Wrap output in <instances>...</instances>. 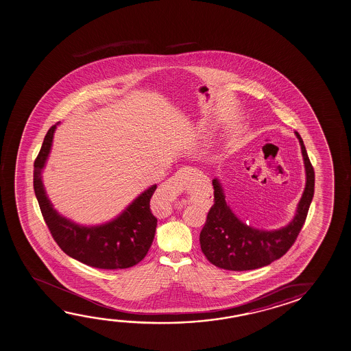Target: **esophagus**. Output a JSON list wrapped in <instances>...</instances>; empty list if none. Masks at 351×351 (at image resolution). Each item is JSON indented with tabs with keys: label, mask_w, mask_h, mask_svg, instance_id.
<instances>
[{
	"label": "esophagus",
	"mask_w": 351,
	"mask_h": 351,
	"mask_svg": "<svg viewBox=\"0 0 351 351\" xmlns=\"http://www.w3.org/2000/svg\"><path fill=\"white\" fill-rule=\"evenodd\" d=\"M192 171H193V169L189 167H182L181 170H178L176 175L171 180H169L167 182L162 184V189H160L162 193H164L169 198H173L175 195H178L180 191L182 189V184L186 180H189V175H192ZM158 213H162V214L167 213V208L162 206V210L158 211Z\"/></svg>",
	"instance_id": "esophagus-1"
}]
</instances>
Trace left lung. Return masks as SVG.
I'll list each match as a JSON object with an SVG mask.
<instances>
[{
  "label": "left lung",
  "mask_w": 351,
  "mask_h": 351,
  "mask_svg": "<svg viewBox=\"0 0 351 351\" xmlns=\"http://www.w3.org/2000/svg\"><path fill=\"white\" fill-rule=\"evenodd\" d=\"M295 136L302 147L306 184L295 216L287 226L274 231H264L245 225L227 204L220 181L217 178L213 180L214 205L208 213L199 236L202 252L211 264L225 270H255L280 259L295 242L306 220L315 191L313 165L297 131Z\"/></svg>",
  "instance_id": "left-lung-1"
}]
</instances>
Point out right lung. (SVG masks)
I'll return each mask as SVG.
<instances>
[{"label":"right lung","mask_w":351,"mask_h":351,"mask_svg":"<svg viewBox=\"0 0 351 351\" xmlns=\"http://www.w3.org/2000/svg\"><path fill=\"white\" fill-rule=\"evenodd\" d=\"M58 124L47 131L34 162V191L52 237L66 255L92 267L118 270L135 266L146 256L156 234V217L149 202L156 184L142 192L112 221L81 226L65 219L53 209L41 180Z\"/></svg>","instance_id":"right-lung-1"}]
</instances>
